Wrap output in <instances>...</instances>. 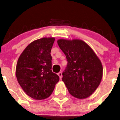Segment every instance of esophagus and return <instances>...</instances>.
<instances>
[{
  "instance_id": "1",
  "label": "esophagus",
  "mask_w": 120,
  "mask_h": 120,
  "mask_svg": "<svg viewBox=\"0 0 120 120\" xmlns=\"http://www.w3.org/2000/svg\"><path fill=\"white\" fill-rule=\"evenodd\" d=\"M58 76L59 77V79H62V72H58Z\"/></svg>"
}]
</instances>
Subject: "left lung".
<instances>
[{
    "instance_id": "left-lung-1",
    "label": "left lung",
    "mask_w": 120,
    "mask_h": 120,
    "mask_svg": "<svg viewBox=\"0 0 120 120\" xmlns=\"http://www.w3.org/2000/svg\"><path fill=\"white\" fill-rule=\"evenodd\" d=\"M65 55L67 65L62 72V81L74 97L84 99L90 96L102 77L101 62L90 47L82 40H58Z\"/></svg>"
}]
</instances>
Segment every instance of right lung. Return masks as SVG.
I'll use <instances>...</instances> for the list:
<instances>
[{
	"label": "right lung",
	"mask_w": 120,
	"mask_h": 120,
	"mask_svg": "<svg viewBox=\"0 0 120 120\" xmlns=\"http://www.w3.org/2000/svg\"><path fill=\"white\" fill-rule=\"evenodd\" d=\"M55 38H42L31 43L18 60L16 76L26 94L36 100L51 95L59 77L52 71V48Z\"/></svg>",
	"instance_id": "obj_1"
}]
</instances>
